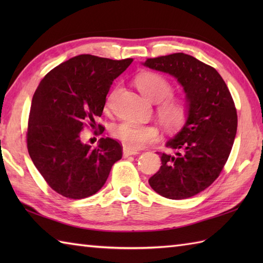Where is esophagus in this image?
Returning a JSON list of instances; mask_svg holds the SVG:
<instances>
[{
    "instance_id": "1",
    "label": "esophagus",
    "mask_w": 263,
    "mask_h": 263,
    "mask_svg": "<svg viewBox=\"0 0 263 263\" xmlns=\"http://www.w3.org/2000/svg\"><path fill=\"white\" fill-rule=\"evenodd\" d=\"M137 154H139V152H138V150H136V149H131V148H128V147L123 148V156H124V157H128V156L137 155Z\"/></svg>"
}]
</instances>
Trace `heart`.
Wrapping results in <instances>:
<instances>
[{"label":"heart","mask_w":263,"mask_h":263,"mask_svg":"<svg viewBox=\"0 0 263 263\" xmlns=\"http://www.w3.org/2000/svg\"><path fill=\"white\" fill-rule=\"evenodd\" d=\"M136 86L144 97L156 107L158 121L166 130L175 131L185 124L189 107L185 99L172 97L173 85L164 76L155 72H143L136 78ZM113 96L108 97L107 106ZM113 137L131 149H140L150 142L158 140V128L152 124H139L133 122H122L113 128Z\"/></svg>","instance_id":"1"}]
</instances>
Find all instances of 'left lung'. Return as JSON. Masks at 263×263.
I'll return each instance as SVG.
<instances>
[{
  "instance_id": "1",
  "label": "left lung",
  "mask_w": 263,
  "mask_h": 263,
  "mask_svg": "<svg viewBox=\"0 0 263 263\" xmlns=\"http://www.w3.org/2000/svg\"><path fill=\"white\" fill-rule=\"evenodd\" d=\"M142 64L174 77L189 107L185 124L166 142L173 153L160 154L161 166L149 184L167 199L191 198L224 168L237 130L235 104L220 74L191 55L175 53Z\"/></svg>"
}]
</instances>
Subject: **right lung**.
<instances>
[{"label": "right lung", "mask_w": 263, "mask_h": 263, "mask_svg": "<svg viewBox=\"0 0 263 263\" xmlns=\"http://www.w3.org/2000/svg\"><path fill=\"white\" fill-rule=\"evenodd\" d=\"M132 61L78 55L49 71L33 93L28 153L48 185L65 198L97 193L122 158V147L114 139L102 138L92 148L81 141L80 132L88 123L96 125L110 85Z\"/></svg>", "instance_id": "right-lung-1"}]
</instances>
